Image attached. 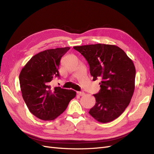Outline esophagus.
<instances>
[{
    "label": "esophagus",
    "instance_id": "1",
    "mask_svg": "<svg viewBox=\"0 0 154 154\" xmlns=\"http://www.w3.org/2000/svg\"><path fill=\"white\" fill-rule=\"evenodd\" d=\"M77 94H78V95L82 96H83V95H84V94H85V93L83 92H82V91H78V92H77Z\"/></svg>",
    "mask_w": 154,
    "mask_h": 154
}]
</instances>
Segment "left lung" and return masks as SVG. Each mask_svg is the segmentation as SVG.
Here are the masks:
<instances>
[{
    "label": "left lung",
    "mask_w": 154,
    "mask_h": 154,
    "mask_svg": "<svg viewBox=\"0 0 154 154\" xmlns=\"http://www.w3.org/2000/svg\"><path fill=\"white\" fill-rule=\"evenodd\" d=\"M73 48L86 59L93 80L101 79L100 90L94 94L96 104L88 113L103 123L118 118L134 94L136 68L132 60L114 45L97 44Z\"/></svg>",
    "instance_id": "left-lung-1"
}]
</instances>
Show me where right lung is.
<instances>
[{
  "label": "right lung",
  "mask_w": 154,
  "mask_h": 154,
  "mask_svg": "<svg viewBox=\"0 0 154 154\" xmlns=\"http://www.w3.org/2000/svg\"><path fill=\"white\" fill-rule=\"evenodd\" d=\"M70 48L48 49L33 56L19 75L22 97L36 118L53 120L62 114L76 95L72 90L52 87L51 82L60 78V60Z\"/></svg>",
  "instance_id": "obj_1"
}]
</instances>
